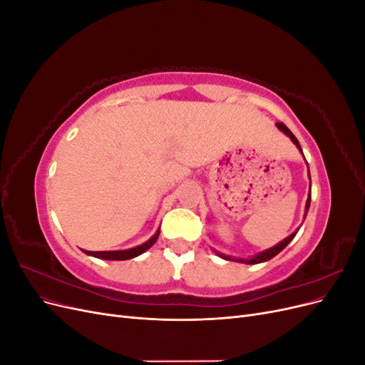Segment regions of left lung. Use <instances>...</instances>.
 <instances>
[{"label":"left lung","mask_w":365,"mask_h":365,"mask_svg":"<svg viewBox=\"0 0 365 365\" xmlns=\"http://www.w3.org/2000/svg\"><path fill=\"white\" fill-rule=\"evenodd\" d=\"M277 128L280 129V130H283L286 135H288L292 141H294V145L300 149V152L303 153V150H302V148H300V145H298V140L295 138V135L292 134V132L288 129V126H286L284 123H277ZM309 205H311V193H309V197H307V201H306V213H304V217H306V215H307V210H309ZM298 231V230H297ZM297 231L295 233H292L291 236H288L286 237L284 240H282V242H279L277 245L275 247H272V248H269V250H264V251H262L260 254H257V256H254L252 259H247V260H244V259H236L237 262H242V263H248V264H256V263H262V262H267V260H269V259H272L274 256H277V254L282 251V250H284L286 248V245L289 244V242L295 237V235H297ZM219 254V252H217ZM220 257L222 259H227V260H235V259H231V257H228V256H224V254H219Z\"/></svg>","instance_id":"1"}]
</instances>
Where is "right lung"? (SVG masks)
I'll return each instance as SVG.
<instances>
[{"instance_id": "1", "label": "right lung", "mask_w": 365, "mask_h": 365, "mask_svg": "<svg viewBox=\"0 0 365 365\" xmlns=\"http://www.w3.org/2000/svg\"><path fill=\"white\" fill-rule=\"evenodd\" d=\"M158 236H160V230L146 242V244H143V245L135 247V248H130V250H121V251H85V252L90 254V256H93V257H97V259L128 260V259H132V257H137V256H140L141 252H145L146 250H149L153 244H155Z\"/></svg>"}]
</instances>
